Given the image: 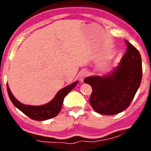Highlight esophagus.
<instances>
[{
  "label": "esophagus",
  "mask_w": 151,
  "mask_h": 151,
  "mask_svg": "<svg viewBox=\"0 0 151 151\" xmlns=\"http://www.w3.org/2000/svg\"><path fill=\"white\" fill-rule=\"evenodd\" d=\"M88 76V73L86 71H82V73H80L79 74V80L81 82H84V79L85 78V77Z\"/></svg>",
  "instance_id": "obj_1"
}]
</instances>
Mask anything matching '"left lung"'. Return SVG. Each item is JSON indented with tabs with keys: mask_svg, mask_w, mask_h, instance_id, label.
I'll return each instance as SVG.
<instances>
[{
	"mask_svg": "<svg viewBox=\"0 0 151 151\" xmlns=\"http://www.w3.org/2000/svg\"><path fill=\"white\" fill-rule=\"evenodd\" d=\"M126 53L112 72L104 76H92L84 82L92 88L90 104L97 113L114 115L125 110L132 101L142 78L139 51L129 41Z\"/></svg>",
	"mask_w": 151,
	"mask_h": 151,
	"instance_id": "obj_1",
	"label": "left lung"
}]
</instances>
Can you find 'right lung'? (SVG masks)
Returning <instances> with one entry per match:
<instances>
[{"instance_id":"add662e5","label":"right lung","mask_w":151,"mask_h":151,"mask_svg":"<svg viewBox=\"0 0 151 151\" xmlns=\"http://www.w3.org/2000/svg\"><path fill=\"white\" fill-rule=\"evenodd\" d=\"M78 81H76L73 83L70 84L69 85H67L65 88L60 90L57 93L55 97L50 102L46 104L41 105V106L23 104L16 99L15 97L13 95V94L10 91L8 85H6V88H7L8 95H9L10 101H12V103L16 107L18 108L19 110L22 111L24 114H26L32 119L37 121H44L54 118L59 114L61 108H62L64 98L69 92L71 91L76 87V85L78 84Z\"/></svg>"}]
</instances>
